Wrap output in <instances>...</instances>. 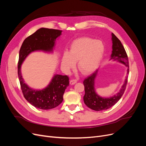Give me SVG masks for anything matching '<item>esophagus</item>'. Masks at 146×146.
Instances as JSON below:
<instances>
[{
	"mask_svg": "<svg viewBox=\"0 0 146 146\" xmlns=\"http://www.w3.org/2000/svg\"><path fill=\"white\" fill-rule=\"evenodd\" d=\"M76 82H77V80L72 79L70 80V85H74L76 83Z\"/></svg>",
	"mask_w": 146,
	"mask_h": 146,
	"instance_id": "esophagus-1",
	"label": "esophagus"
}]
</instances>
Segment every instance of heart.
<instances>
[{
  "label": "heart",
  "mask_w": 146,
  "mask_h": 146,
  "mask_svg": "<svg viewBox=\"0 0 146 146\" xmlns=\"http://www.w3.org/2000/svg\"><path fill=\"white\" fill-rule=\"evenodd\" d=\"M103 53L104 46L100 41L87 37L79 38L72 44L69 53L63 54L61 66L68 73L78 61V70L82 74H88L98 67Z\"/></svg>",
  "instance_id": "obj_1"
}]
</instances>
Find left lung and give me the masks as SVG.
Wrapping results in <instances>:
<instances>
[{"instance_id":"left-lung-1","label":"left lung","mask_w":146,"mask_h":146,"mask_svg":"<svg viewBox=\"0 0 146 146\" xmlns=\"http://www.w3.org/2000/svg\"><path fill=\"white\" fill-rule=\"evenodd\" d=\"M112 37V54L111 55L110 60L113 61H117L122 63L128 67L127 75L122 88L116 95L110 98H103L100 97L96 92L94 88L95 79H96L98 70L89 76L84 80V85L85 87V95L84 96V103L87 107L95 111H101L107 110L115 105L123 96L126 87L128 82V75L129 74V61L127 54L122 45L121 42L118 38L114 35L111 34Z\"/></svg>"}]
</instances>
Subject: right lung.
<instances>
[{
  "instance_id": "obj_1",
  "label": "right lung",
  "mask_w": 146,
  "mask_h": 146,
  "mask_svg": "<svg viewBox=\"0 0 146 146\" xmlns=\"http://www.w3.org/2000/svg\"><path fill=\"white\" fill-rule=\"evenodd\" d=\"M61 32L60 30L40 28L24 40L19 52L18 76L23 96L29 103L39 109H54L62 103L63 94L69 85L68 77L66 75L55 74L45 88L35 90L24 83L21 66L31 52L36 50L52 52L55 40L61 35Z\"/></svg>"
}]
</instances>
